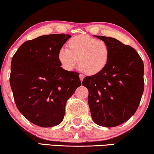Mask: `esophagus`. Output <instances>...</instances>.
Segmentation results:
<instances>
[{"label":"esophagus","instance_id":"obj_1","mask_svg":"<svg viewBox=\"0 0 154 154\" xmlns=\"http://www.w3.org/2000/svg\"><path fill=\"white\" fill-rule=\"evenodd\" d=\"M79 78H80V80H81V81L82 82V81H83V79H84V76H83V75H82V74H80L79 75Z\"/></svg>","mask_w":154,"mask_h":154}]
</instances>
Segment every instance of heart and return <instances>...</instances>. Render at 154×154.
Segmentation results:
<instances>
[{
	"label": "heart",
	"mask_w": 154,
	"mask_h": 154,
	"mask_svg": "<svg viewBox=\"0 0 154 154\" xmlns=\"http://www.w3.org/2000/svg\"><path fill=\"white\" fill-rule=\"evenodd\" d=\"M68 49L61 48L58 59L66 70L71 71L77 65L85 74L96 75L104 70L110 56L109 45L101 39L87 35H79L69 39Z\"/></svg>",
	"instance_id": "obj_1"
}]
</instances>
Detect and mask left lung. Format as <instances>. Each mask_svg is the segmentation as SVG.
<instances>
[{"label": "left lung", "instance_id": "left-lung-1", "mask_svg": "<svg viewBox=\"0 0 154 154\" xmlns=\"http://www.w3.org/2000/svg\"><path fill=\"white\" fill-rule=\"evenodd\" d=\"M95 37L109 45V59L100 73L86 76L82 84L88 90L93 122L114 127L128 120L138 108L144 88L143 63L130 46L112 37Z\"/></svg>", "mask_w": 154, "mask_h": 154}]
</instances>
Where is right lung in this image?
<instances>
[{
	"instance_id": "add662e5",
	"label": "right lung",
	"mask_w": 154,
	"mask_h": 154,
	"mask_svg": "<svg viewBox=\"0 0 154 154\" xmlns=\"http://www.w3.org/2000/svg\"><path fill=\"white\" fill-rule=\"evenodd\" d=\"M70 35H42L24 42L12 58L10 83L18 110L32 123L54 127L63 121L68 99L81 82L61 67L58 53Z\"/></svg>"
}]
</instances>
